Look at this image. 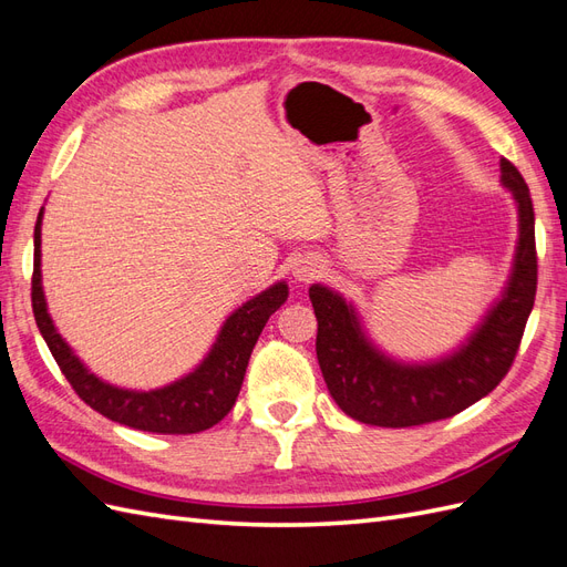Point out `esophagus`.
I'll use <instances>...</instances> for the list:
<instances>
[{
	"label": "esophagus",
	"instance_id": "34e87169",
	"mask_svg": "<svg viewBox=\"0 0 567 567\" xmlns=\"http://www.w3.org/2000/svg\"><path fill=\"white\" fill-rule=\"evenodd\" d=\"M315 274H319V265L317 262H300L296 267V277L298 281H310Z\"/></svg>",
	"mask_w": 567,
	"mask_h": 567
}]
</instances>
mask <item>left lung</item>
Listing matches in <instances>:
<instances>
[{
    "label": "left lung",
    "instance_id": "1",
    "mask_svg": "<svg viewBox=\"0 0 567 567\" xmlns=\"http://www.w3.org/2000/svg\"><path fill=\"white\" fill-rule=\"evenodd\" d=\"M502 182L518 203L520 236L511 281L466 346L435 364L392 362L367 340L362 326L333 290L315 284L317 359L336 404L359 423L411 427L450 419L504 381L518 354L537 296L535 208L518 167L502 158Z\"/></svg>",
    "mask_w": 567,
    "mask_h": 567
}]
</instances>
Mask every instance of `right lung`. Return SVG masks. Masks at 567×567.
<instances>
[{"label": "right lung", "instance_id": "obj_1", "mask_svg": "<svg viewBox=\"0 0 567 567\" xmlns=\"http://www.w3.org/2000/svg\"><path fill=\"white\" fill-rule=\"evenodd\" d=\"M42 213L44 210H40L35 225V265H32L30 290L32 312H35L38 329L47 340L51 357L56 359L61 373L73 385L78 398L99 411L101 416L115 423L161 435L200 433L225 419L238 398V390L244 385L246 367L255 342L260 338L267 319L286 302L288 286L284 281L274 284L265 293L238 307L227 323L221 326L210 354L186 379L148 392L115 388L99 381L94 373L84 369L73 350L68 348V342L56 333L51 317L47 315L40 271Z\"/></svg>", "mask_w": 567, "mask_h": 567}]
</instances>
